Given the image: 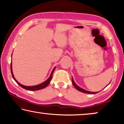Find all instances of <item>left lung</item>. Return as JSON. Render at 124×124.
<instances>
[{
	"label": "left lung",
	"instance_id": "8db88e82",
	"mask_svg": "<svg viewBox=\"0 0 124 124\" xmlns=\"http://www.w3.org/2000/svg\"><path fill=\"white\" fill-rule=\"evenodd\" d=\"M72 84H73V85L75 86V87L76 88L77 90H78L79 91H81L82 92H84V93H89V94H95V93H97L98 92H90V91H86V90L83 89V88L80 87L78 86L76 84H75V82H74V80L72 78Z\"/></svg>",
	"mask_w": 124,
	"mask_h": 124
}]
</instances>
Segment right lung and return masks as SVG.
Here are the masks:
<instances>
[{
	"label": "right lung",
	"mask_w": 124,
	"mask_h": 124,
	"mask_svg": "<svg viewBox=\"0 0 124 124\" xmlns=\"http://www.w3.org/2000/svg\"><path fill=\"white\" fill-rule=\"evenodd\" d=\"M55 68L56 67H54L53 68V70H52V71L51 74L50 75V76L47 79V80L46 81H44V82L42 83V84H40L39 85H36V86H24V85H22L21 84H19V82H18L16 80V78H14V75H13V71H12V62H11V64H10V70H11V73H12V77L15 80V81L17 83V84L19 85L22 87V88H24L25 90H29V91H36V90H41L42 88H44L47 87L49 83H50L51 81L52 80V75H53V72H54V70H55Z\"/></svg>",
	"instance_id": "obj_1"
}]
</instances>
